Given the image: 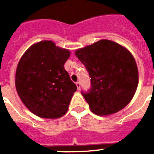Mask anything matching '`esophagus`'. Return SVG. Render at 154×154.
<instances>
[{
  "instance_id": "1",
  "label": "esophagus",
  "mask_w": 154,
  "mask_h": 154,
  "mask_svg": "<svg viewBox=\"0 0 154 154\" xmlns=\"http://www.w3.org/2000/svg\"><path fill=\"white\" fill-rule=\"evenodd\" d=\"M76 85H77V90H80L81 88V83L79 82H76Z\"/></svg>"
}]
</instances>
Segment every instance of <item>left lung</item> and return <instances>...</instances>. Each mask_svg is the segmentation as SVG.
I'll list each match as a JSON object with an SVG mask.
<instances>
[{"instance_id": "8db88e82", "label": "left lung", "mask_w": 154, "mask_h": 154, "mask_svg": "<svg viewBox=\"0 0 154 154\" xmlns=\"http://www.w3.org/2000/svg\"><path fill=\"white\" fill-rule=\"evenodd\" d=\"M89 72L91 88L82 92L97 116L118 112L132 100L139 83V71L132 54L109 39H100L75 51Z\"/></svg>"}]
</instances>
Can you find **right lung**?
Segmentation results:
<instances>
[{
	"label": "right lung",
	"mask_w": 154,
	"mask_h": 154,
	"mask_svg": "<svg viewBox=\"0 0 154 154\" xmlns=\"http://www.w3.org/2000/svg\"><path fill=\"white\" fill-rule=\"evenodd\" d=\"M70 54L53 41L43 40L31 45L20 57L15 88L23 104L35 116L57 119L67 113L77 91L64 68Z\"/></svg>",
	"instance_id": "obj_1"
}]
</instances>
